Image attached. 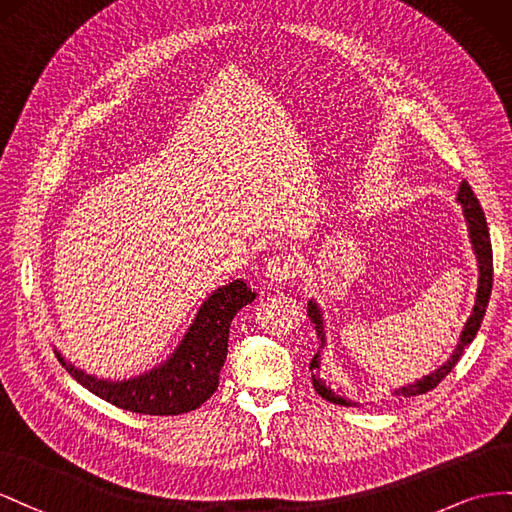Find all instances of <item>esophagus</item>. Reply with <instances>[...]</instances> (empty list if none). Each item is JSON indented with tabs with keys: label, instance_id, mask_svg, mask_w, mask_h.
Instances as JSON below:
<instances>
[{
	"label": "esophagus",
	"instance_id": "esophagus-1",
	"mask_svg": "<svg viewBox=\"0 0 512 512\" xmlns=\"http://www.w3.org/2000/svg\"><path fill=\"white\" fill-rule=\"evenodd\" d=\"M300 264L294 255H274L272 259H268V266H266V276L274 283H285L289 279H294L296 272H298Z\"/></svg>",
	"mask_w": 512,
	"mask_h": 512
}]
</instances>
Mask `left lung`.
<instances>
[{"instance_id": "1", "label": "left lung", "mask_w": 512, "mask_h": 512, "mask_svg": "<svg viewBox=\"0 0 512 512\" xmlns=\"http://www.w3.org/2000/svg\"><path fill=\"white\" fill-rule=\"evenodd\" d=\"M457 201L463 206L467 229H470L472 246H474V253H476V259H478V291H476L474 311H472L470 319H467V324H465V328H463V332H461L457 349H455V352H452V356L442 364V367L435 369V371L429 373L427 377L418 379V382H414V384H407V386H403V388H399V390H394V397H418V394H425V392L433 390L452 369H455V364H457L459 358L463 356V349L474 341L480 324H483V317H485L487 304H489V298H491V287H493V251H491L489 227H487V218H485L483 208H480V203H478L474 191H472L470 184H467L465 180H463L461 186H459ZM306 315H309V319L315 324L317 339L321 341V347H324V345H326L324 319H321V309H319V306H317L313 300L309 302V309H306ZM309 369H311V377H313V388L317 390V394H319L321 399H326V401H330V403H337V405H345V407L356 405V403H352V401H347V399L339 397V394H334V392L315 375V371L319 369V354L313 356Z\"/></svg>"}]
</instances>
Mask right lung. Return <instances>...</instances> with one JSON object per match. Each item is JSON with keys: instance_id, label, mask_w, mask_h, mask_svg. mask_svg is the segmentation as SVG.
Returning a JSON list of instances; mask_svg holds the SVG:
<instances>
[{"instance_id": "1", "label": "right lung", "mask_w": 512, "mask_h": 512, "mask_svg": "<svg viewBox=\"0 0 512 512\" xmlns=\"http://www.w3.org/2000/svg\"><path fill=\"white\" fill-rule=\"evenodd\" d=\"M255 300L244 281H233L201 304V309L188 328L180 347L167 358V362L124 382H107L96 379L62 358L57 360L62 367L77 379V382L94 392L107 403L122 407V410L150 416H178L197 410L206 403L218 388V375L227 358V341L231 319L242 306Z\"/></svg>"}]
</instances>
